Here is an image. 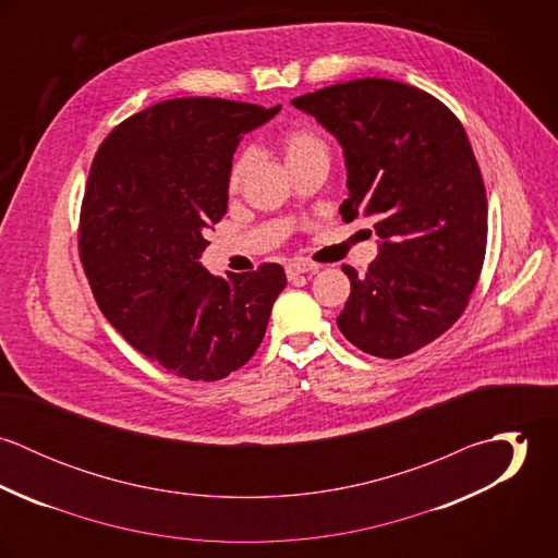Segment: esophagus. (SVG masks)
I'll return each mask as SVG.
<instances>
[{
	"mask_svg": "<svg viewBox=\"0 0 558 558\" xmlns=\"http://www.w3.org/2000/svg\"><path fill=\"white\" fill-rule=\"evenodd\" d=\"M318 264L314 262H307V259H294L286 266V272H288V279H296L299 275H314L318 272Z\"/></svg>",
	"mask_w": 558,
	"mask_h": 558,
	"instance_id": "34e87169",
	"label": "esophagus"
}]
</instances>
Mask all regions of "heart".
I'll list each match as a JSON object with an SVG mask.
<instances>
[{
  "label": "heart",
  "mask_w": 558,
  "mask_h": 558,
  "mask_svg": "<svg viewBox=\"0 0 558 558\" xmlns=\"http://www.w3.org/2000/svg\"><path fill=\"white\" fill-rule=\"evenodd\" d=\"M279 148L288 167H294L299 162H307V160L324 159L328 160V146L326 142L319 137L314 129H290L288 133L281 135L279 140ZM253 167V153L251 150H242L239 157L232 162L230 173H228V191L236 193L244 178L248 175Z\"/></svg>",
  "instance_id": "1"
}]
</instances>
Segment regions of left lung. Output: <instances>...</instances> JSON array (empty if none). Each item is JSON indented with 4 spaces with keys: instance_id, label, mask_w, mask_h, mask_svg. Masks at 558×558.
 Here are the masks:
<instances>
[{
    "instance_id": "1",
    "label": "left lung",
    "mask_w": 558,
    "mask_h": 558,
    "mask_svg": "<svg viewBox=\"0 0 558 558\" xmlns=\"http://www.w3.org/2000/svg\"><path fill=\"white\" fill-rule=\"evenodd\" d=\"M292 105L339 142L348 171L343 221L367 217L380 239L337 326L359 350L401 359L464 314L487 240L485 186L462 122L399 81H348Z\"/></svg>"
}]
</instances>
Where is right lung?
Here are the masks:
<instances>
[{"instance_id": "obj_1", "label": "right lung", "mask_w": 558, "mask_h": 558, "mask_svg": "<svg viewBox=\"0 0 558 558\" xmlns=\"http://www.w3.org/2000/svg\"><path fill=\"white\" fill-rule=\"evenodd\" d=\"M223 98L153 105L100 144L81 206L80 253L109 324L167 372L215 383L259 348L286 288L279 264L210 275L206 230L228 213L240 135L275 113Z\"/></svg>"}]
</instances>
